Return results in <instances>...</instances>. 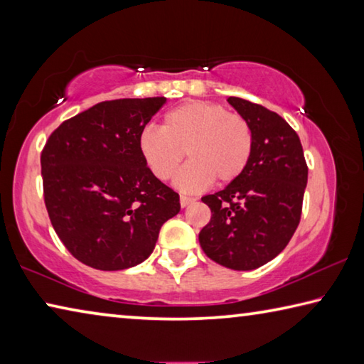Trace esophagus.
Masks as SVG:
<instances>
[{
    "label": "esophagus",
    "instance_id": "esophagus-1",
    "mask_svg": "<svg viewBox=\"0 0 364 364\" xmlns=\"http://www.w3.org/2000/svg\"><path fill=\"white\" fill-rule=\"evenodd\" d=\"M196 199L194 197H188V196H180V204H181V207L184 208V207H188L189 204H193Z\"/></svg>",
    "mask_w": 364,
    "mask_h": 364
}]
</instances>
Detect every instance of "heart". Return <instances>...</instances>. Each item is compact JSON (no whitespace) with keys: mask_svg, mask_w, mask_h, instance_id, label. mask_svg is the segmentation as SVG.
Here are the masks:
<instances>
[{"mask_svg":"<svg viewBox=\"0 0 364 364\" xmlns=\"http://www.w3.org/2000/svg\"><path fill=\"white\" fill-rule=\"evenodd\" d=\"M252 147L254 134L244 117L200 101L171 109L160 130L146 128L138 138L146 167L160 181L176 173L186 152L191 162L175 180L186 193L205 189L213 180L220 184L236 180L247 167Z\"/></svg>","mask_w":364,"mask_h":364,"instance_id":"heart-1","label":"heart"}]
</instances>
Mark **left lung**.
I'll return each instance as SVG.
<instances>
[{"mask_svg":"<svg viewBox=\"0 0 364 364\" xmlns=\"http://www.w3.org/2000/svg\"><path fill=\"white\" fill-rule=\"evenodd\" d=\"M228 102L254 134L242 175L225 189L202 197L212 218L199 232L213 262L237 271L255 269L284 250L297 230L308 168L300 139L273 110L241 97Z\"/></svg>","mask_w":364,"mask_h":364,"instance_id":"obj_1","label":"left lung"}]
</instances>
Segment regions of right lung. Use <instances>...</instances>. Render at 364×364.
Returning a JSON list of instances; mask_svg holds the SVG:
<instances>
[{"instance_id": "1", "label": "right lung", "mask_w": 364, "mask_h": 364, "mask_svg": "<svg viewBox=\"0 0 364 364\" xmlns=\"http://www.w3.org/2000/svg\"><path fill=\"white\" fill-rule=\"evenodd\" d=\"M165 97L104 101L53 132L41 152L45 204L70 254L91 268L127 269L156 247L180 196L146 167L138 138Z\"/></svg>"}]
</instances>
